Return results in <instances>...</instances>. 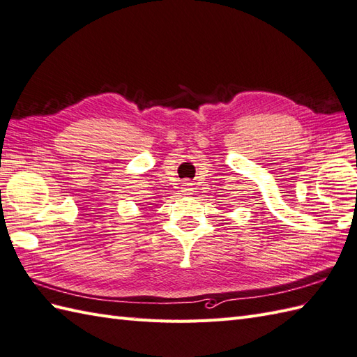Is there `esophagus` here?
<instances>
[{
  "mask_svg": "<svg viewBox=\"0 0 357 357\" xmlns=\"http://www.w3.org/2000/svg\"><path fill=\"white\" fill-rule=\"evenodd\" d=\"M193 184H191V182H188V181H185V182H182V187H181V191H182V195H185V196H190L191 193H193Z\"/></svg>",
  "mask_w": 357,
  "mask_h": 357,
  "instance_id": "34e87169",
  "label": "esophagus"
}]
</instances>
